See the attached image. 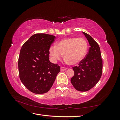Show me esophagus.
<instances>
[{
  "mask_svg": "<svg viewBox=\"0 0 120 120\" xmlns=\"http://www.w3.org/2000/svg\"><path fill=\"white\" fill-rule=\"evenodd\" d=\"M67 70V68H64V67H61V68H60V71H66V70Z\"/></svg>",
  "mask_w": 120,
  "mask_h": 120,
  "instance_id": "esophagus-1",
  "label": "esophagus"
}]
</instances>
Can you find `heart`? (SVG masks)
<instances>
[{"mask_svg": "<svg viewBox=\"0 0 120 120\" xmlns=\"http://www.w3.org/2000/svg\"><path fill=\"white\" fill-rule=\"evenodd\" d=\"M88 49V43L84 38H67L60 40L56 45H52L49 52L54 61L60 60L64 54L67 63L75 64L84 59Z\"/></svg>", "mask_w": 120, "mask_h": 120, "instance_id": "heart-1", "label": "heart"}]
</instances>
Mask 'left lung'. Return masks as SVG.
<instances>
[{
  "instance_id": "obj_1",
  "label": "left lung",
  "mask_w": 120,
  "mask_h": 120,
  "mask_svg": "<svg viewBox=\"0 0 120 120\" xmlns=\"http://www.w3.org/2000/svg\"><path fill=\"white\" fill-rule=\"evenodd\" d=\"M88 40L90 48L86 56L74 67V75L71 79L74 88L79 91L86 92L91 89L99 82L101 76L103 60L100 46L93 38L82 32Z\"/></svg>"
}]
</instances>
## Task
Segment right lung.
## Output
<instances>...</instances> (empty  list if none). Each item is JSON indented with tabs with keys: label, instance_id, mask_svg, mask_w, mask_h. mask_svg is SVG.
<instances>
[{
	"label": "right lung",
	"instance_id": "1",
	"mask_svg": "<svg viewBox=\"0 0 120 120\" xmlns=\"http://www.w3.org/2000/svg\"><path fill=\"white\" fill-rule=\"evenodd\" d=\"M56 38L45 34H34L20 49L18 61L19 78L32 93L48 92L60 71L59 65L49 60V49Z\"/></svg>",
	"mask_w": 120,
	"mask_h": 120
}]
</instances>
